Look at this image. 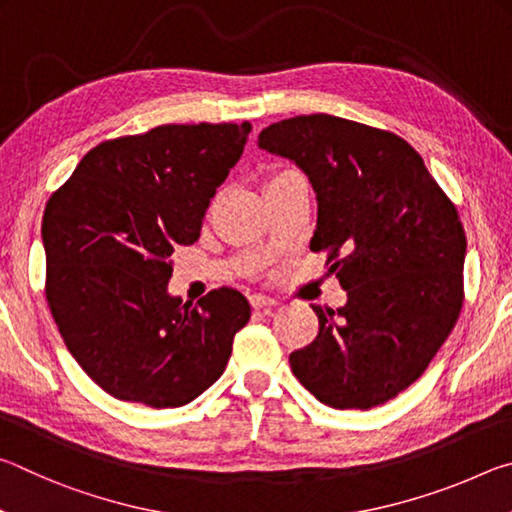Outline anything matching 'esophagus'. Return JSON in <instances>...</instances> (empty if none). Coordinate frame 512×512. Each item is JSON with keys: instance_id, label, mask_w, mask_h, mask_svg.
I'll return each instance as SVG.
<instances>
[{"instance_id": "1", "label": "esophagus", "mask_w": 512, "mask_h": 512, "mask_svg": "<svg viewBox=\"0 0 512 512\" xmlns=\"http://www.w3.org/2000/svg\"><path fill=\"white\" fill-rule=\"evenodd\" d=\"M250 305L255 309H271L277 305V300L271 296H264V293H253V296H250Z\"/></svg>"}]
</instances>
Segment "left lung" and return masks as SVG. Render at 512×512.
Returning a JSON list of instances; mask_svg holds the SVG:
<instances>
[{
    "label": "left lung",
    "mask_w": 512,
    "mask_h": 512,
    "mask_svg": "<svg viewBox=\"0 0 512 512\" xmlns=\"http://www.w3.org/2000/svg\"><path fill=\"white\" fill-rule=\"evenodd\" d=\"M296 162L318 201L309 248L327 250L348 302L314 307L318 336L291 352L293 375L332 409H372L409 388L463 307L465 232L454 203L395 133L300 115L259 133Z\"/></svg>",
    "instance_id": "1"
}]
</instances>
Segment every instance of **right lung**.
Segmentation results:
<instances>
[{"instance_id": "1", "label": "right lung", "mask_w": 512, "mask_h": 512, "mask_svg": "<svg viewBox=\"0 0 512 512\" xmlns=\"http://www.w3.org/2000/svg\"><path fill=\"white\" fill-rule=\"evenodd\" d=\"M250 124H164L85 153L42 216L47 302L67 350L124 402L176 409L228 366L250 305L214 289L169 296L173 248L201 237Z\"/></svg>"}]
</instances>
